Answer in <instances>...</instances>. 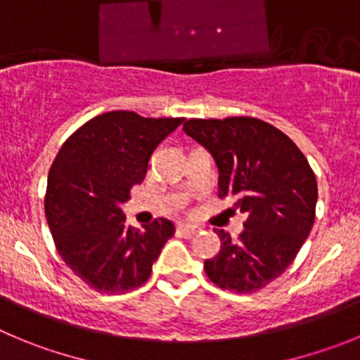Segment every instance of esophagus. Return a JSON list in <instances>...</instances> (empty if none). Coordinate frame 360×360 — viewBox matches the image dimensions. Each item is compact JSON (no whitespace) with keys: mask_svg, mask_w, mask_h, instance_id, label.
Listing matches in <instances>:
<instances>
[{"mask_svg":"<svg viewBox=\"0 0 360 360\" xmlns=\"http://www.w3.org/2000/svg\"><path fill=\"white\" fill-rule=\"evenodd\" d=\"M177 233L184 238H193L200 233V229L195 226H188V224H179V226H177Z\"/></svg>","mask_w":360,"mask_h":360,"instance_id":"esophagus-1","label":"esophagus"}]
</instances>
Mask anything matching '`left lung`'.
<instances>
[{"mask_svg":"<svg viewBox=\"0 0 360 360\" xmlns=\"http://www.w3.org/2000/svg\"><path fill=\"white\" fill-rule=\"evenodd\" d=\"M183 131L213 154L218 197L247 214L238 240L214 229L221 248L204 270L218 288L252 293L284 274L316 217L318 183L288 134L256 117L190 119Z\"/></svg>","mask_w":360,"mask_h":360,"instance_id":"obj_1","label":"left lung"}]
</instances>
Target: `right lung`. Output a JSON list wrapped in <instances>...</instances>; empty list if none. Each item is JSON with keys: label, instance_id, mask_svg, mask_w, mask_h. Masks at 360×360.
I'll list each match as a JSON object with an SVG mask.
<instances>
[{"label": "right lung", "instance_id": "add662e5", "mask_svg": "<svg viewBox=\"0 0 360 360\" xmlns=\"http://www.w3.org/2000/svg\"><path fill=\"white\" fill-rule=\"evenodd\" d=\"M184 119H149L127 110L94 117L74 131L48 176L44 211L67 266L101 293H126L149 278L176 227L158 218L126 227L120 204L146 177L153 150Z\"/></svg>", "mask_w": 360, "mask_h": 360}]
</instances>
